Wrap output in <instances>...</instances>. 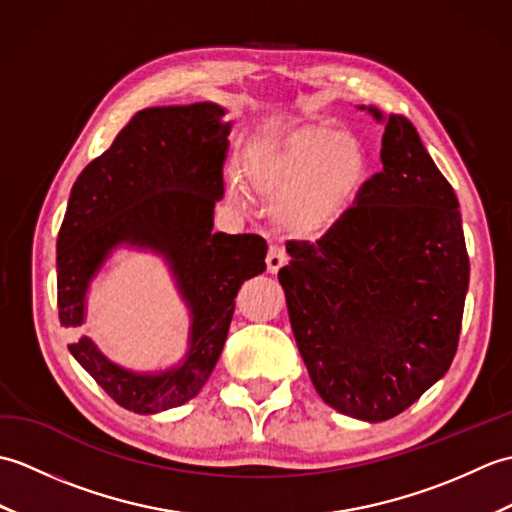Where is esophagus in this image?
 I'll use <instances>...</instances> for the list:
<instances>
[{
	"mask_svg": "<svg viewBox=\"0 0 512 512\" xmlns=\"http://www.w3.org/2000/svg\"><path fill=\"white\" fill-rule=\"evenodd\" d=\"M286 259H288V255H286L284 248L277 246V244H270V246H268V255H266L268 273H273V275L279 273L281 266L286 264Z\"/></svg>",
	"mask_w": 512,
	"mask_h": 512,
	"instance_id": "34e87169",
	"label": "esophagus"
}]
</instances>
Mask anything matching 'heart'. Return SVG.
<instances>
[{"instance_id":"heart-1","label":"heart","mask_w":512,"mask_h":512,"mask_svg":"<svg viewBox=\"0 0 512 512\" xmlns=\"http://www.w3.org/2000/svg\"><path fill=\"white\" fill-rule=\"evenodd\" d=\"M369 158L356 136L330 125H306L255 145L244 160L250 189L277 202V222L295 235H321L350 209L367 178ZM231 198L244 187L231 182Z\"/></svg>"}]
</instances>
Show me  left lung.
<instances>
[{"instance_id": "left-lung-1", "label": "left lung", "mask_w": 512, "mask_h": 512, "mask_svg": "<svg viewBox=\"0 0 512 512\" xmlns=\"http://www.w3.org/2000/svg\"><path fill=\"white\" fill-rule=\"evenodd\" d=\"M380 162L317 242L286 244L279 270L312 385L367 422L398 416L447 374L469 288L458 198L405 116L387 118Z\"/></svg>"}]
</instances>
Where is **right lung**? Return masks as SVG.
<instances>
[{
  "mask_svg": "<svg viewBox=\"0 0 512 512\" xmlns=\"http://www.w3.org/2000/svg\"><path fill=\"white\" fill-rule=\"evenodd\" d=\"M215 103L147 107L76 178L57 237V306L65 328L83 323L85 292L118 244L154 248L191 308V347L165 374H134L81 336L70 352L107 396L134 413L191 400L209 380L235 312L237 290L266 270L259 235L213 233L224 195L231 123Z\"/></svg>",
  "mask_w": 512,
  "mask_h": 512,
  "instance_id": "1",
  "label": "right lung"
}]
</instances>
